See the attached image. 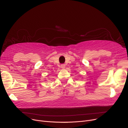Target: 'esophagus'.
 <instances>
[{
    "mask_svg": "<svg viewBox=\"0 0 128 128\" xmlns=\"http://www.w3.org/2000/svg\"><path fill=\"white\" fill-rule=\"evenodd\" d=\"M65 68V64H61V68H63V69H64V68Z\"/></svg>",
    "mask_w": 128,
    "mask_h": 128,
    "instance_id": "34e87169",
    "label": "esophagus"
}]
</instances>
